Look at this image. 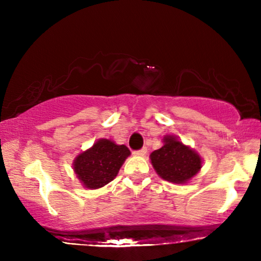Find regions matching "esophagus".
Returning <instances> with one entry per match:
<instances>
[{"label": "esophagus", "instance_id": "obj_1", "mask_svg": "<svg viewBox=\"0 0 261 261\" xmlns=\"http://www.w3.org/2000/svg\"><path fill=\"white\" fill-rule=\"evenodd\" d=\"M146 153H147V148H146V147L139 149V151H134V154H135V155H141V156H144V155L146 154Z\"/></svg>", "mask_w": 261, "mask_h": 261}]
</instances>
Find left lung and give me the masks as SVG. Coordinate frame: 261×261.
<instances>
[{
    "label": "left lung",
    "instance_id": "obj_1",
    "mask_svg": "<svg viewBox=\"0 0 261 261\" xmlns=\"http://www.w3.org/2000/svg\"><path fill=\"white\" fill-rule=\"evenodd\" d=\"M163 141V147L153 151L149 155L155 172L171 183H187L201 170L202 158L176 137L166 135Z\"/></svg>",
    "mask_w": 261,
    "mask_h": 261
}]
</instances>
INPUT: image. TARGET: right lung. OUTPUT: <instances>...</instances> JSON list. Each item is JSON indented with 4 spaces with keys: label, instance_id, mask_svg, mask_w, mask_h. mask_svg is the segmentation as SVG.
<instances>
[{
    "label": "right lung",
    "instance_id": "1",
    "mask_svg": "<svg viewBox=\"0 0 261 261\" xmlns=\"http://www.w3.org/2000/svg\"><path fill=\"white\" fill-rule=\"evenodd\" d=\"M130 154L124 145L108 139H99L91 148L82 152L73 162V171L88 189H99L110 183Z\"/></svg>",
    "mask_w": 261,
    "mask_h": 261
}]
</instances>
